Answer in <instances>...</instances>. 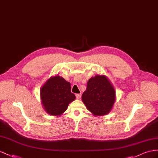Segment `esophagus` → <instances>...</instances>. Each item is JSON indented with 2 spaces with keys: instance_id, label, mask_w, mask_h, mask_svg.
I'll return each instance as SVG.
<instances>
[{
  "instance_id": "esophagus-1",
  "label": "esophagus",
  "mask_w": 158,
  "mask_h": 158,
  "mask_svg": "<svg viewBox=\"0 0 158 158\" xmlns=\"http://www.w3.org/2000/svg\"><path fill=\"white\" fill-rule=\"evenodd\" d=\"M81 94H76V97L77 99H80V98H81Z\"/></svg>"
}]
</instances>
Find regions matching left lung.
<instances>
[{"mask_svg":"<svg viewBox=\"0 0 158 158\" xmlns=\"http://www.w3.org/2000/svg\"><path fill=\"white\" fill-rule=\"evenodd\" d=\"M115 99L114 88L105 75H97L88 80L86 90L82 95V102L94 116L109 113Z\"/></svg>","mask_w":158,"mask_h":158,"instance_id":"obj_1","label":"left lung"}]
</instances>
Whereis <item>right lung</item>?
Masks as SVG:
<instances>
[{
	"label": "right lung",
	"mask_w": 158,
	"mask_h": 158,
	"mask_svg": "<svg viewBox=\"0 0 158 158\" xmlns=\"http://www.w3.org/2000/svg\"><path fill=\"white\" fill-rule=\"evenodd\" d=\"M41 103L50 115L60 116L68 109L75 95L71 92L70 83L57 75L49 78L40 90Z\"/></svg>",
	"instance_id": "1"
}]
</instances>
